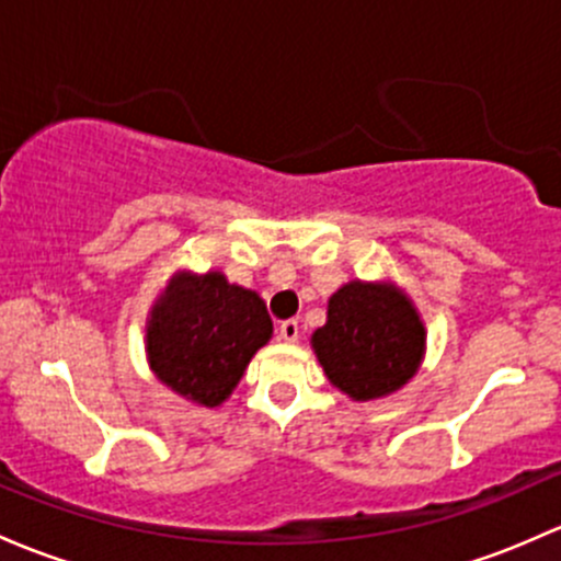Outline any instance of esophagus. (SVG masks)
Here are the masks:
<instances>
[{
	"instance_id": "obj_1",
	"label": "esophagus",
	"mask_w": 561,
	"mask_h": 561,
	"mask_svg": "<svg viewBox=\"0 0 561 561\" xmlns=\"http://www.w3.org/2000/svg\"><path fill=\"white\" fill-rule=\"evenodd\" d=\"M279 339L287 344H296L298 341V320H285L279 325Z\"/></svg>"
}]
</instances>
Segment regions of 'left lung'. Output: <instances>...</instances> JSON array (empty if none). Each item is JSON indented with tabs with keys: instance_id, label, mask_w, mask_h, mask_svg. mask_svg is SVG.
Here are the masks:
<instances>
[{
	"instance_id": "left-lung-1",
	"label": "left lung",
	"mask_w": 561,
	"mask_h": 561,
	"mask_svg": "<svg viewBox=\"0 0 561 561\" xmlns=\"http://www.w3.org/2000/svg\"><path fill=\"white\" fill-rule=\"evenodd\" d=\"M311 350L328 381L357 403L398 392L420 374L427 328L409 293L394 282L350 279L328 298L325 325Z\"/></svg>"
}]
</instances>
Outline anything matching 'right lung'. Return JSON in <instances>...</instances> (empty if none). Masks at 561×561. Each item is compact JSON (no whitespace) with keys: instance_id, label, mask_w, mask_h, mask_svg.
<instances>
[{"instance_id":"add662e5","label":"right lung","mask_w":561,"mask_h":561,"mask_svg":"<svg viewBox=\"0 0 561 561\" xmlns=\"http://www.w3.org/2000/svg\"><path fill=\"white\" fill-rule=\"evenodd\" d=\"M271 335L274 322L255 290L233 285L217 268H180L147 311L145 352L163 387L215 409L231 398Z\"/></svg>"}]
</instances>
